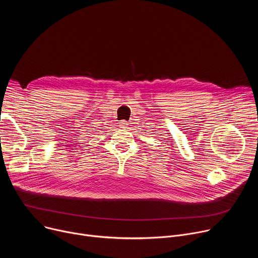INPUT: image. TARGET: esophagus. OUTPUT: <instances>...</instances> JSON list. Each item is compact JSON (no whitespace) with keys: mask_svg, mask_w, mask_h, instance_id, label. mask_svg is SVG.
Instances as JSON below:
<instances>
[{"mask_svg":"<svg viewBox=\"0 0 258 258\" xmlns=\"http://www.w3.org/2000/svg\"><path fill=\"white\" fill-rule=\"evenodd\" d=\"M127 126H128V122H127V121L121 120V121L119 122V127H121V128H127Z\"/></svg>","mask_w":258,"mask_h":258,"instance_id":"34e87169","label":"esophagus"}]
</instances>
